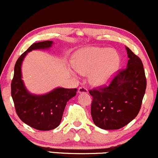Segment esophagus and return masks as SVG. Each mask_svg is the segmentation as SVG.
Segmentation results:
<instances>
[{
    "label": "esophagus",
    "instance_id": "esophagus-1",
    "mask_svg": "<svg viewBox=\"0 0 158 158\" xmlns=\"http://www.w3.org/2000/svg\"><path fill=\"white\" fill-rule=\"evenodd\" d=\"M77 92H78V93H80V94H81V93H87V92H88V90H87V89L85 88V87L81 86V87H79V88H78Z\"/></svg>",
    "mask_w": 158,
    "mask_h": 158
}]
</instances>
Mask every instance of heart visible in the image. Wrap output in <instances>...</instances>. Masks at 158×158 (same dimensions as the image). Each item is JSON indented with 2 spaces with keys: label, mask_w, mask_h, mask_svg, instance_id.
Listing matches in <instances>:
<instances>
[{
  "label": "heart",
  "mask_w": 158,
  "mask_h": 158,
  "mask_svg": "<svg viewBox=\"0 0 158 158\" xmlns=\"http://www.w3.org/2000/svg\"><path fill=\"white\" fill-rule=\"evenodd\" d=\"M118 52L108 47H90L80 51L74 60L75 70L82 75L90 73L89 81L95 86L107 84L120 66Z\"/></svg>",
  "instance_id": "1"
}]
</instances>
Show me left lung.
Returning a JSON list of instances; mask_svg holds the SVG:
<instances>
[{"label":"left lung","instance_id":"left-lung-1","mask_svg":"<svg viewBox=\"0 0 158 158\" xmlns=\"http://www.w3.org/2000/svg\"><path fill=\"white\" fill-rule=\"evenodd\" d=\"M127 68L119 71L109 85L89 90L93 99L91 114L94 123L106 130L119 129L138 115L146 88L143 65L129 48Z\"/></svg>","mask_w":158,"mask_h":158}]
</instances>
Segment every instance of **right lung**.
<instances>
[{
	"instance_id": "add662e5",
	"label": "right lung",
	"mask_w": 158,
	"mask_h": 158,
	"mask_svg": "<svg viewBox=\"0 0 158 158\" xmlns=\"http://www.w3.org/2000/svg\"><path fill=\"white\" fill-rule=\"evenodd\" d=\"M51 40L35 43L24 52L15 65L14 77L11 83V94L18 116L23 123L40 131H49L60 125L66 103L76 95L77 89L56 88L36 95L28 92L22 81L21 65L28 52L35 49H47Z\"/></svg>"
}]
</instances>
